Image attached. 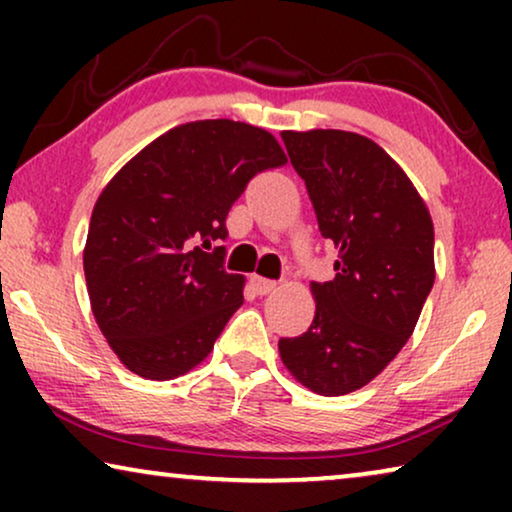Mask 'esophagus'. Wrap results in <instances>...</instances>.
I'll use <instances>...</instances> for the list:
<instances>
[{"label": "esophagus", "mask_w": 512, "mask_h": 512, "mask_svg": "<svg viewBox=\"0 0 512 512\" xmlns=\"http://www.w3.org/2000/svg\"><path fill=\"white\" fill-rule=\"evenodd\" d=\"M251 286H254V291L258 293V296H265V293H270V291L277 289V282L254 275V277H251Z\"/></svg>", "instance_id": "1"}]
</instances>
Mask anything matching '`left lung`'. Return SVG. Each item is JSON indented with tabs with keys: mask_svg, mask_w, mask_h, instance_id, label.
<instances>
[{
	"mask_svg": "<svg viewBox=\"0 0 512 512\" xmlns=\"http://www.w3.org/2000/svg\"><path fill=\"white\" fill-rule=\"evenodd\" d=\"M282 139L338 261L331 282H312L310 328L279 340V354L303 387L342 396L380 375L415 331L436 279L431 214L373 139L345 130Z\"/></svg>",
	"mask_w": 512,
	"mask_h": 512,
	"instance_id": "obj_1",
	"label": "left lung"
}]
</instances>
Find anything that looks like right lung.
<instances>
[{
  "label": "right lung",
  "instance_id": "obj_1",
  "mask_svg": "<svg viewBox=\"0 0 512 512\" xmlns=\"http://www.w3.org/2000/svg\"><path fill=\"white\" fill-rule=\"evenodd\" d=\"M286 163L277 139L214 118L172 128L104 186L83 249L90 307L132 373L174 380L214 349L242 305L223 268L226 216L258 172Z\"/></svg>",
  "mask_w": 512,
  "mask_h": 512
}]
</instances>
